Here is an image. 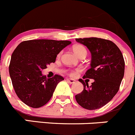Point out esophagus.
Listing matches in <instances>:
<instances>
[{"mask_svg": "<svg viewBox=\"0 0 135 135\" xmlns=\"http://www.w3.org/2000/svg\"><path fill=\"white\" fill-rule=\"evenodd\" d=\"M66 81L68 82L69 83H70V84H74V83H75V80H74V79H66Z\"/></svg>", "mask_w": 135, "mask_h": 135, "instance_id": "obj_1", "label": "esophagus"}]
</instances>
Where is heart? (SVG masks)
<instances>
[{"instance_id": "heart-1", "label": "heart", "mask_w": 135, "mask_h": 135, "mask_svg": "<svg viewBox=\"0 0 135 135\" xmlns=\"http://www.w3.org/2000/svg\"><path fill=\"white\" fill-rule=\"evenodd\" d=\"M73 52H75V54L76 55H77L78 56H80L83 55H86L87 54V51H86V49L85 46L82 45H76L73 47ZM61 55V52L59 54V56H60ZM73 73H70V75H73Z\"/></svg>"}]
</instances>
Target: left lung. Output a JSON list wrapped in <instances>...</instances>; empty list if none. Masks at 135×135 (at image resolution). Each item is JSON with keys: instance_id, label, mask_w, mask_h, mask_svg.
I'll return each instance as SVG.
<instances>
[{"instance_id": "left-lung-1", "label": "left lung", "mask_w": 135, "mask_h": 135, "mask_svg": "<svg viewBox=\"0 0 135 135\" xmlns=\"http://www.w3.org/2000/svg\"><path fill=\"white\" fill-rule=\"evenodd\" d=\"M76 41L85 45L91 52L90 68L83 79H93L94 81L89 86L87 83L79 79L84 89L75 99L84 109H100L119 91L124 73L123 54L114 42L107 39L90 37L76 38Z\"/></svg>"}]
</instances>
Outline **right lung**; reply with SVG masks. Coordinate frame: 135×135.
Here are the masks:
<instances>
[{
    "mask_svg": "<svg viewBox=\"0 0 135 135\" xmlns=\"http://www.w3.org/2000/svg\"><path fill=\"white\" fill-rule=\"evenodd\" d=\"M70 43L69 41L30 40L21 42L15 49L9 74L16 95L25 104L39 108L50 100L58 83L64 78L55 75L47 79L41 70L55 62L58 54Z\"/></svg>",
    "mask_w": 135,
    "mask_h": 135,
    "instance_id": "add662e5",
    "label": "right lung"
}]
</instances>
